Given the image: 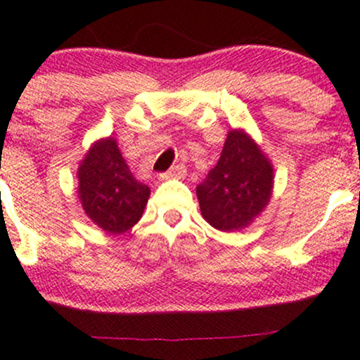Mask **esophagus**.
<instances>
[{
	"label": "esophagus",
	"mask_w": 360,
	"mask_h": 360,
	"mask_svg": "<svg viewBox=\"0 0 360 360\" xmlns=\"http://www.w3.org/2000/svg\"><path fill=\"white\" fill-rule=\"evenodd\" d=\"M186 176V167H184L183 164H177L174 165V167H170L167 172L160 174V179H172V177H177V179H181V177Z\"/></svg>",
	"instance_id": "esophagus-1"
}]
</instances>
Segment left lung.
I'll return each instance as SVG.
<instances>
[{"instance_id":"8db88e82","label":"left lung","mask_w":360,"mask_h":360,"mask_svg":"<svg viewBox=\"0 0 360 360\" xmlns=\"http://www.w3.org/2000/svg\"><path fill=\"white\" fill-rule=\"evenodd\" d=\"M272 165L243 131H231L217 165L196 186L203 219L219 231L245 229L266 209Z\"/></svg>"}]
</instances>
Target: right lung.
<instances>
[{"label":"right lung","instance_id":"1","mask_svg":"<svg viewBox=\"0 0 360 360\" xmlns=\"http://www.w3.org/2000/svg\"><path fill=\"white\" fill-rule=\"evenodd\" d=\"M150 188L139 183L120 155L115 139L93 145L79 167V198L94 224L122 234L141 219Z\"/></svg>","mask_w":360,"mask_h":360}]
</instances>
